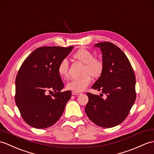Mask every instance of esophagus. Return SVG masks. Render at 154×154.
<instances>
[{"label":"esophagus","mask_w":154,"mask_h":154,"mask_svg":"<svg viewBox=\"0 0 154 154\" xmlns=\"http://www.w3.org/2000/svg\"><path fill=\"white\" fill-rule=\"evenodd\" d=\"M72 94L73 95H80V93H78V92H75V91H72Z\"/></svg>","instance_id":"obj_1"}]
</instances>
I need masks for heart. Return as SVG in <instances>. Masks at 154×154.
Wrapping results in <instances>:
<instances>
[{
  "label": "heart",
  "mask_w": 154,
  "mask_h": 154,
  "mask_svg": "<svg viewBox=\"0 0 154 154\" xmlns=\"http://www.w3.org/2000/svg\"><path fill=\"white\" fill-rule=\"evenodd\" d=\"M73 58L84 64L82 69V76L69 82L66 89L80 93L83 91L91 83V77L97 78L101 76L104 70L103 62L100 59L94 57L91 51L85 48H80L73 54ZM69 63L66 59H63L58 65L57 72L63 79L69 76Z\"/></svg>",
  "instance_id": "1"
}]
</instances>
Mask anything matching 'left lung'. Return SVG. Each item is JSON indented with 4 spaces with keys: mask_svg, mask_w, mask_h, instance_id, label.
Returning a JSON list of instances; mask_svg holds the SVG:
<instances>
[{
    "mask_svg": "<svg viewBox=\"0 0 154 154\" xmlns=\"http://www.w3.org/2000/svg\"><path fill=\"white\" fill-rule=\"evenodd\" d=\"M102 52L104 70L92 85L106 99L88 93L85 108L88 118L96 125L110 128L118 125L129 114L136 99V79L125 54L116 45L104 42L95 44Z\"/></svg>",
    "mask_w": 154,
    "mask_h": 154,
    "instance_id": "1",
    "label": "left lung"
}]
</instances>
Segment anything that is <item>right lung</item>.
<instances>
[{
  "label": "right lung",
  "mask_w": 154,
  "mask_h": 154,
  "mask_svg": "<svg viewBox=\"0 0 154 154\" xmlns=\"http://www.w3.org/2000/svg\"><path fill=\"white\" fill-rule=\"evenodd\" d=\"M72 48H38L21 65L16 78L15 100L22 118L30 126L47 128L61 116L72 93L61 91L64 84L57 68ZM52 91L55 92L53 97L48 95Z\"/></svg>",
  "instance_id": "1"
}]
</instances>
